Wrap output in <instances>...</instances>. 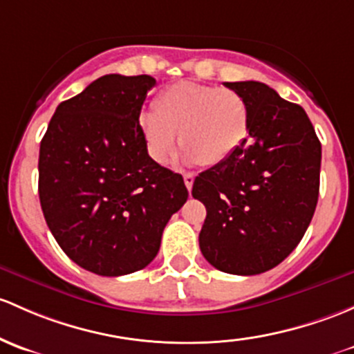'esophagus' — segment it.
Returning <instances> with one entry per match:
<instances>
[{
  "label": "esophagus",
  "instance_id": "34e87169",
  "mask_svg": "<svg viewBox=\"0 0 354 354\" xmlns=\"http://www.w3.org/2000/svg\"><path fill=\"white\" fill-rule=\"evenodd\" d=\"M183 180H185V185H187V188H188V192H189V189H192V187H193V180H195V176H193L192 173H187L183 176Z\"/></svg>",
  "mask_w": 354,
  "mask_h": 354
}]
</instances>
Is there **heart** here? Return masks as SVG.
Masks as SVG:
<instances>
[{
	"instance_id": "heart-1",
	"label": "heart",
	"mask_w": 354,
	"mask_h": 354,
	"mask_svg": "<svg viewBox=\"0 0 354 354\" xmlns=\"http://www.w3.org/2000/svg\"><path fill=\"white\" fill-rule=\"evenodd\" d=\"M139 122L149 154L159 165L173 156L180 132L188 162L217 166L244 144L249 106L236 89L183 81L165 89Z\"/></svg>"
}]
</instances>
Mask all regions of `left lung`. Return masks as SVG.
I'll use <instances>...</instances> for the list:
<instances>
[{
  "instance_id": "8db88e82",
  "label": "left lung",
  "mask_w": 354,
  "mask_h": 354,
  "mask_svg": "<svg viewBox=\"0 0 354 354\" xmlns=\"http://www.w3.org/2000/svg\"><path fill=\"white\" fill-rule=\"evenodd\" d=\"M249 106V137L195 178L207 208L200 249L217 270L265 273L302 241L319 198L321 142L307 113L258 81L225 83Z\"/></svg>"
}]
</instances>
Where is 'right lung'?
<instances>
[{
  "instance_id": "1",
  "label": "right lung",
  "mask_w": 354,
  "mask_h": 354,
  "mask_svg": "<svg viewBox=\"0 0 354 354\" xmlns=\"http://www.w3.org/2000/svg\"><path fill=\"white\" fill-rule=\"evenodd\" d=\"M154 77L106 74L55 109L39 154L44 217L62 251L102 277L146 268L188 198L154 161L139 117Z\"/></svg>"
}]
</instances>
